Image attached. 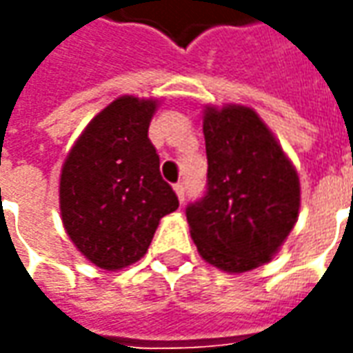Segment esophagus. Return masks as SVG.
Returning a JSON list of instances; mask_svg holds the SVG:
<instances>
[{
  "instance_id": "34e87169",
  "label": "esophagus",
  "mask_w": 353,
  "mask_h": 353,
  "mask_svg": "<svg viewBox=\"0 0 353 353\" xmlns=\"http://www.w3.org/2000/svg\"><path fill=\"white\" fill-rule=\"evenodd\" d=\"M172 188H174V192H176V196H179V201H184V192H186V188H184V184H182V182H176V184H174V186H172Z\"/></svg>"
}]
</instances>
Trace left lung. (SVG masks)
Returning a JSON list of instances; mask_svg holds the SVG:
<instances>
[{"label": "left lung", "mask_w": 353, "mask_h": 353, "mask_svg": "<svg viewBox=\"0 0 353 353\" xmlns=\"http://www.w3.org/2000/svg\"><path fill=\"white\" fill-rule=\"evenodd\" d=\"M208 190L186 208L190 234L209 265L246 273L267 263L298 221L300 179L254 109L205 107Z\"/></svg>", "instance_id": "obj_1"}]
</instances>
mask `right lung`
<instances>
[{
  "instance_id": "right-lung-1",
  "label": "right lung",
  "mask_w": 353,
  "mask_h": 353,
  "mask_svg": "<svg viewBox=\"0 0 353 353\" xmlns=\"http://www.w3.org/2000/svg\"><path fill=\"white\" fill-rule=\"evenodd\" d=\"M155 109V99H115L90 121L61 169L63 227L107 271L144 257L161 217L179 208L148 138Z\"/></svg>"
}]
</instances>
